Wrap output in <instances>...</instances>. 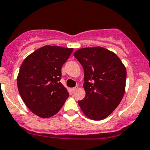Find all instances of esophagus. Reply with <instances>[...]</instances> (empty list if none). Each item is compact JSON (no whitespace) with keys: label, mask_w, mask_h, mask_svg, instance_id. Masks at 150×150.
I'll use <instances>...</instances> for the list:
<instances>
[{"label":"esophagus","mask_w":150,"mask_h":150,"mask_svg":"<svg viewBox=\"0 0 150 150\" xmlns=\"http://www.w3.org/2000/svg\"><path fill=\"white\" fill-rule=\"evenodd\" d=\"M78 88V87H75V88H70V90H71V91H75V90H76V89Z\"/></svg>","instance_id":"1"}]
</instances>
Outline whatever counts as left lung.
Returning a JSON list of instances; mask_svg holds the SVG:
<instances>
[{
  "instance_id": "8db88e82",
  "label": "left lung",
  "mask_w": 150,
  "mask_h": 150,
  "mask_svg": "<svg viewBox=\"0 0 150 150\" xmlns=\"http://www.w3.org/2000/svg\"><path fill=\"white\" fill-rule=\"evenodd\" d=\"M74 57L84 69L86 96L78 104L88 118L103 120L117 108L123 97L125 67L114 52L101 46L80 48Z\"/></svg>"
}]
</instances>
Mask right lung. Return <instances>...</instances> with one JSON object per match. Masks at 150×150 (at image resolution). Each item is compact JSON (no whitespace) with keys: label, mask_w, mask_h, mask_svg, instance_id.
Segmentation results:
<instances>
[{"label":"right lung","mask_w":150,"mask_h":150,"mask_svg":"<svg viewBox=\"0 0 150 150\" xmlns=\"http://www.w3.org/2000/svg\"><path fill=\"white\" fill-rule=\"evenodd\" d=\"M73 48L44 46L25 58L17 76V87L22 100L32 112L42 118L57 114L69 97L59 82L62 67Z\"/></svg>","instance_id":"obj_1"}]
</instances>
